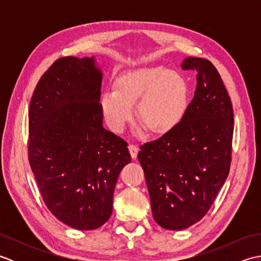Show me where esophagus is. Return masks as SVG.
Listing matches in <instances>:
<instances>
[{"label": "esophagus", "instance_id": "1", "mask_svg": "<svg viewBox=\"0 0 261 261\" xmlns=\"http://www.w3.org/2000/svg\"><path fill=\"white\" fill-rule=\"evenodd\" d=\"M127 148H129V151H130L132 159H136L138 156V147L135 145H129L127 146Z\"/></svg>", "mask_w": 261, "mask_h": 261}]
</instances>
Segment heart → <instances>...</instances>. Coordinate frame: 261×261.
Returning <instances> with one entry per match:
<instances>
[{
  "label": "heart",
  "mask_w": 261,
  "mask_h": 261,
  "mask_svg": "<svg viewBox=\"0 0 261 261\" xmlns=\"http://www.w3.org/2000/svg\"><path fill=\"white\" fill-rule=\"evenodd\" d=\"M138 101L140 120L153 134H166L184 118L188 84L180 74L164 66L141 67L121 76L118 90L105 91L99 104L108 125L121 132L135 115Z\"/></svg>",
  "instance_id": "b5f03b06"
}]
</instances>
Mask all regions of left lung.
<instances>
[{"label":"left lung","mask_w":261,"mask_h":261,"mask_svg":"<svg viewBox=\"0 0 261 261\" xmlns=\"http://www.w3.org/2000/svg\"><path fill=\"white\" fill-rule=\"evenodd\" d=\"M196 70V91L184 118L138 153L153 219L164 229L182 230L207 213L229 175L233 109L221 76L207 59L187 57Z\"/></svg>","instance_id":"1"}]
</instances>
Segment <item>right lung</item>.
I'll return each instance as SVG.
<instances>
[{
  "label": "right lung",
  "instance_id": "obj_1",
  "mask_svg": "<svg viewBox=\"0 0 261 261\" xmlns=\"http://www.w3.org/2000/svg\"><path fill=\"white\" fill-rule=\"evenodd\" d=\"M103 71L92 57H64L40 81L29 109V162L49 211L71 228L110 219L127 143L103 127Z\"/></svg>",
  "mask_w": 261,
  "mask_h": 261
}]
</instances>
